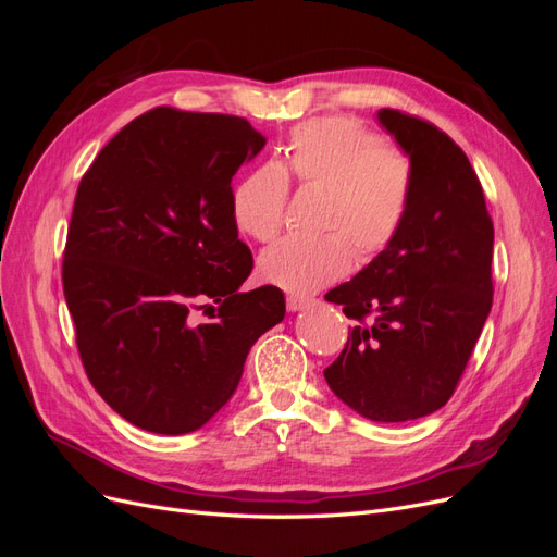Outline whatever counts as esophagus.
I'll use <instances>...</instances> for the list:
<instances>
[{
    "label": "esophagus",
    "mask_w": 557,
    "mask_h": 557,
    "mask_svg": "<svg viewBox=\"0 0 557 557\" xmlns=\"http://www.w3.org/2000/svg\"><path fill=\"white\" fill-rule=\"evenodd\" d=\"M313 299L309 297H299V295H288V299H285V307H288V311H301L307 309L311 305Z\"/></svg>",
    "instance_id": "obj_1"
}]
</instances>
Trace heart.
<instances>
[{
	"label": "heart",
	"mask_w": 557,
	"mask_h": 557,
	"mask_svg": "<svg viewBox=\"0 0 557 557\" xmlns=\"http://www.w3.org/2000/svg\"><path fill=\"white\" fill-rule=\"evenodd\" d=\"M323 188L320 237H285L258 258L260 276L293 295H309L348 274L352 258L372 260L407 223L416 170L407 150L381 144L356 117L327 115L293 127L281 164H262L232 190V218L246 237L274 239L285 223L290 181Z\"/></svg>",
	"instance_id": "obj_1"
}]
</instances>
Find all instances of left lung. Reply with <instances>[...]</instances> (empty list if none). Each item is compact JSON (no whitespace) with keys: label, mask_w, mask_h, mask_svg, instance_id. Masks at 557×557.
<instances>
[{"label":"left lung","mask_w":557,"mask_h":557,"mask_svg":"<svg viewBox=\"0 0 557 557\" xmlns=\"http://www.w3.org/2000/svg\"><path fill=\"white\" fill-rule=\"evenodd\" d=\"M381 125L407 150L416 190L397 239L325 295L356 320L327 369L332 393L379 423L442 409L458 387L493 307V218L465 150L397 109Z\"/></svg>","instance_id":"8db88e82"}]
</instances>
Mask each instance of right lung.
I'll return each instance as SVG.
<instances>
[{
  "label": "right lung",
  "mask_w": 557,
  "mask_h": 557,
  "mask_svg": "<svg viewBox=\"0 0 557 557\" xmlns=\"http://www.w3.org/2000/svg\"><path fill=\"white\" fill-rule=\"evenodd\" d=\"M264 137L246 117L156 107L83 174L62 288L95 391L132 425L195 432L237 391L250 346L285 315L283 293H239L252 256L232 176ZM213 300L219 315L191 311Z\"/></svg>",
  "instance_id": "right-lung-1"
}]
</instances>
